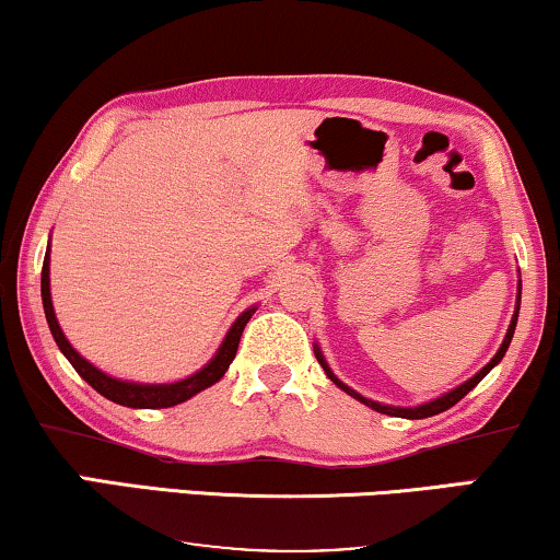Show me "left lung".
<instances>
[{"label": "left lung", "instance_id": "obj_1", "mask_svg": "<svg viewBox=\"0 0 560 560\" xmlns=\"http://www.w3.org/2000/svg\"><path fill=\"white\" fill-rule=\"evenodd\" d=\"M520 295H523V282H517V303H515V313H512V320H510V328H508V334H504V341L500 343V349H497V354L489 359V362L481 366V370L474 374L471 380H466V382H462V385L458 387H454V389H448V393H443V395H439V397H433V400H428V402H423V405H412V408H397V405H385V402H377V400H370V397H364V395H359L357 389H351L349 385H343V382L336 377V374L331 372V366H328V362L324 359V351H320V347L318 343H313V351H316V359H318V364L324 366V372L328 374V380L334 382L336 387H341L343 393L347 395H351L354 397V400H359V402H364L366 408H372V410H377V412H385V416H400V418H410V420H420V418H431V416H439V412H443V410H448V408H454V405L462 400L464 395H469L474 387L479 385L481 380L487 377L489 372L494 370L497 364L502 362V357L508 354V347H510V341H512V334H515V326H517V313H520Z\"/></svg>", "mask_w": 560, "mask_h": 560}]
</instances>
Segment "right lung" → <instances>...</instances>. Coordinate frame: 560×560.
Here are the masks:
<instances>
[{
    "mask_svg": "<svg viewBox=\"0 0 560 560\" xmlns=\"http://www.w3.org/2000/svg\"><path fill=\"white\" fill-rule=\"evenodd\" d=\"M40 293H43L45 318H48L52 339H56L58 349L63 351V357L68 359V362L73 364V370L79 372L81 377L86 380L98 395H104L106 400L125 405V408H142V410L173 408V405H180V402L190 400V397L201 393V389L217 385V382L224 377L229 364L234 362L236 349H240V339H242L244 326L249 324L252 313L257 311L255 305L244 311L242 316L234 320L232 328L226 331L224 341L219 343L217 354L209 359V364H203L201 370L190 374V377L178 380V382H163V385H150V382H129V380L112 377V374H106V372L98 370V366L91 364L89 359H83L79 351L71 347V341L66 339L63 328H60L58 318H56V308H52V298H50V244H48V249H45V259H43Z\"/></svg>",
    "mask_w": 560,
    "mask_h": 560,
    "instance_id": "1",
    "label": "right lung"
}]
</instances>
